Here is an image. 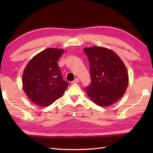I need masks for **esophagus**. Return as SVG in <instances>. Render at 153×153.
I'll return each instance as SVG.
<instances>
[{
  "instance_id": "esophagus-1",
  "label": "esophagus",
  "mask_w": 153,
  "mask_h": 153,
  "mask_svg": "<svg viewBox=\"0 0 153 153\" xmlns=\"http://www.w3.org/2000/svg\"><path fill=\"white\" fill-rule=\"evenodd\" d=\"M79 82V78H76L71 83H78Z\"/></svg>"
}]
</instances>
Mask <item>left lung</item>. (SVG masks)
Listing matches in <instances>:
<instances>
[{"label":"left lung","instance_id":"obj_1","mask_svg":"<svg viewBox=\"0 0 153 153\" xmlns=\"http://www.w3.org/2000/svg\"><path fill=\"white\" fill-rule=\"evenodd\" d=\"M90 65L91 83L85 88L87 95L96 105H113L124 95L129 78L126 67L113 51L102 47L83 49Z\"/></svg>","mask_w":153,"mask_h":153}]
</instances>
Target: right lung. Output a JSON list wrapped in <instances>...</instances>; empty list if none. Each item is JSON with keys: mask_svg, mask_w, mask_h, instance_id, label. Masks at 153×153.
<instances>
[{"mask_svg": "<svg viewBox=\"0 0 153 153\" xmlns=\"http://www.w3.org/2000/svg\"><path fill=\"white\" fill-rule=\"evenodd\" d=\"M64 50L48 48L27 63L22 76L23 89L32 102L40 106L52 105L63 95L69 83L63 80L58 65Z\"/></svg>", "mask_w": 153, "mask_h": 153, "instance_id": "obj_1", "label": "right lung"}]
</instances>
